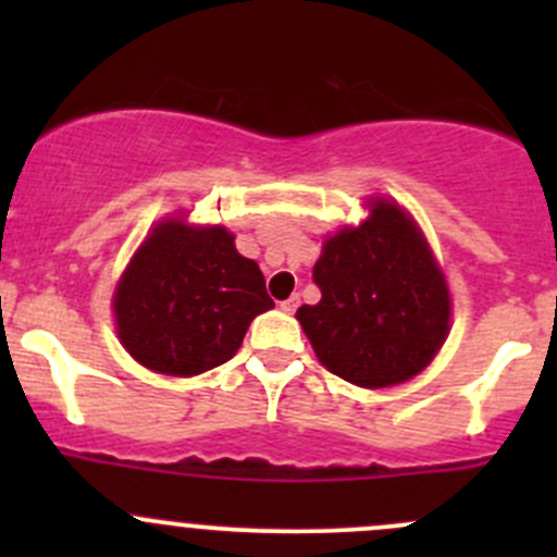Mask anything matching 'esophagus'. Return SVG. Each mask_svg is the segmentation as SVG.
I'll return each instance as SVG.
<instances>
[{
    "label": "esophagus",
    "instance_id": "34e87169",
    "mask_svg": "<svg viewBox=\"0 0 557 557\" xmlns=\"http://www.w3.org/2000/svg\"><path fill=\"white\" fill-rule=\"evenodd\" d=\"M296 307H299V296H290V299L280 301V310L288 312V314H294V312H296Z\"/></svg>",
    "mask_w": 557,
    "mask_h": 557
}]
</instances>
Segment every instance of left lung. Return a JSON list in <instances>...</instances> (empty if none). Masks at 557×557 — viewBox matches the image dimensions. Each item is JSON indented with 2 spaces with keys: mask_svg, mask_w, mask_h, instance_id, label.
Listing matches in <instances>:
<instances>
[{
  "mask_svg": "<svg viewBox=\"0 0 557 557\" xmlns=\"http://www.w3.org/2000/svg\"><path fill=\"white\" fill-rule=\"evenodd\" d=\"M318 305L296 320L318 361L358 387H391L423 372L450 334V290L418 223L372 199L361 226L325 239L312 269Z\"/></svg>",
  "mask_w": 557,
  "mask_h": 557,
  "instance_id": "1",
  "label": "left lung"
}]
</instances>
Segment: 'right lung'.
<instances>
[{
  "label": "right lung",
  "mask_w": 557,
  "mask_h": 557,
  "mask_svg": "<svg viewBox=\"0 0 557 557\" xmlns=\"http://www.w3.org/2000/svg\"><path fill=\"white\" fill-rule=\"evenodd\" d=\"M256 261L239 256L223 226L156 223L112 296L117 336L134 361L170 377L226 363L252 318L272 310Z\"/></svg>",
  "instance_id": "add662e5"
}]
</instances>
